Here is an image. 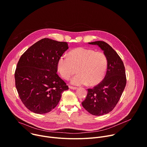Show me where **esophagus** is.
<instances>
[{
	"label": "esophagus",
	"instance_id": "34e87169",
	"mask_svg": "<svg viewBox=\"0 0 147 147\" xmlns=\"http://www.w3.org/2000/svg\"><path fill=\"white\" fill-rule=\"evenodd\" d=\"M69 88L71 90H76L77 88L76 87H73V86H69Z\"/></svg>",
	"mask_w": 147,
	"mask_h": 147
}]
</instances>
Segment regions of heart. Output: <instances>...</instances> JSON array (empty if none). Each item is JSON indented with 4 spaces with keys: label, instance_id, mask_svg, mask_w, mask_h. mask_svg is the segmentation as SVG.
Here are the masks:
<instances>
[{
    "label": "heart",
    "instance_id": "heart-1",
    "mask_svg": "<svg viewBox=\"0 0 147 147\" xmlns=\"http://www.w3.org/2000/svg\"><path fill=\"white\" fill-rule=\"evenodd\" d=\"M108 67V59L103 53L92 49L78 48L70 52L69 57L61 56L57 63L61 77L69 79L77 69L78 74L71 79L75 86L97 85L103 79Z\"/></svg>",
    "mask_w": 147,
    "mask_h": 147
}]
</instances>
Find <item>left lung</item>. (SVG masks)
I'll return each instance as SVG.
<instances>
[{"instance_id": "obj_1", "label": "left lung", "mask_w": 147, "mask_h": 147, "mask_svg": "<svg viewBox=\"0 0 147 147\" xmlns=\"http://www.w3.org/2000/svg\"><path fill=\"white\" fill-rule=\"evenodd\" d=\"M89 44L96 45L103 51L108 59L105 77L92 88H88L82 105L90 113L101 116L111 112L118 103L126 85V76L123 62L116 52L104 41Z\"/></svg>"}]
</instances>
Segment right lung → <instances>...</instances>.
Here are the masks:
<instances>
[{"mask_svg":"<svg viewBox=\"0 0 147 147\" xmlns=\"http://www.w3.org/2000/svg\"><path fill=\"white\" fill-rule=\"evenodd\" d=\"M66 42L43 38L20 57L14 73L15 84L24 106L37 114L49 112L69 87L56 73L59 58L68 49Z\"/></svg>","mask_w":147,"mask_h":147,"instance_id":"1","label":"right lung"}]
</instances>
